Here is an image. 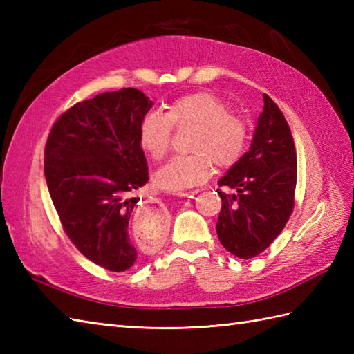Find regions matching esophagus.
<instances>
[{"label":"esophagus","mask_w":354,"mask_h":354,"mask_svg":"<svg viewBox=\"0 0 354 354\" xmlns=\"http://www.w3.org/2000/svg\"><path fill=\"white\" fill-rule=\"evenodd\" d=\"M194 193V192H193ZM193 193H184V196H189V194H193Z\"/></svg>","instance_id":"34e87169"}]
</instances>
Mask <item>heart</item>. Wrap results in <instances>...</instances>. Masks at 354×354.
<instances>
[{"mask_svg":"<svg viewBox=\"0 0 354 354\" xmlns=\"http://www.w3.org/2000/svg\"><path fill=\"white\" fill-rule=\"evenodd\" d=\"M173 126H194V131L189 142L192 153L170 158L153 176L158 189L170 193H184L205 183L214 164L232 167L243 156L250 138L245 118L232 114L230 104L209 91L178 97L165 114L147 112L138 126L140 147L153 160H161L170 149Z\"/></svg>","mask_w":354,"mask_h":354,"instance_id":"obj_1","label":"heart"}]
</instances>
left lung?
Instances as JSON below:
<instances>
[{
  "label": "left lung",
  "mask_w": 354,
  "mask_h": 354,
  "mask_svg": "<svg viewBox=\"0 0 354 354\" xmlns=\"http://www.w3.org/2000/svg\"><path fill=\"white\" fill-rule=\"evenodd\" d=\"M263 100L250 150L219 181L236 193L217 190L222 199L217 237L225 250L245 260L274 242L295 205V142L281 109L266 94Z\"/></svg>",
  "instance_id": "1"
}]
</instances>
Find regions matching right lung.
<instances>
[{
    "instance_id": "1",
    "label": "right lung",
    "mask_w": 354,
    "mask_h": 354,
    "mask_svg": "<svg viewBox=\"0 0 354 354\" xmlns=\"http://www.w3.org/2000/svg\"><path fill=\"white\" fill-rule=\"evenodd\" d=\"M153 102L123 88L79 102L53 124L44 173L66 236L95 265L124 272L137 260L129 219L149 181L138 126Z\"/></svg>"
}]
</instances>
